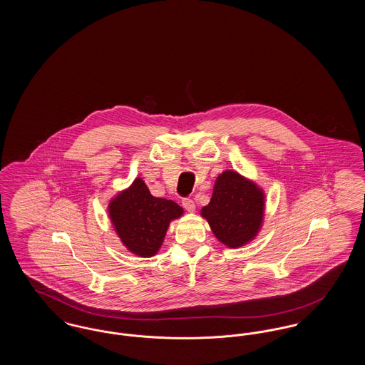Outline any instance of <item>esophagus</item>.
<instances>
[{
    "mask_svg": "<svg viewBox=\"0 0 365 365\" xmlns=\"http://www.w3.org/2000/svg\"><path fill=\"white\" fill-rule=\"evenodd\" d=\"M182 205H183V208L186 209L187 212H194V210H195V204H194V201L190 200V198H185V200L182 201Z\"/></svg>",
    "mask_w": 365,
    "mask_h": 365,
    "instance_id": "obj_1",
    "label": "esophagus"
}]
</instances>
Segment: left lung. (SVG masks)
Here are the masks:
<instances>
[{
  "label": "left lung",
  "instance_id": "8db88e82",
  "mask_svg": "<svg viewBox=\"0 0 365 365\" xmlns=\"http://www.w3.org/2000/svg\"><path fill=\"white\" fill-rule=\"evenodd\" d=\"M265 194L259 185L227 170L215 180L212 198L201 209L215 237L228 247L253 241L262 226Z\"/></svg>",
  "mask_w": 365,
  "mask_h": 365
}]
</instances>
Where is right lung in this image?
<instances>
[{"mask_svg":"<svg viewBox=\"0 0 365 365\" xmlns=\"http://www.w3.org/2000/svg\"><path fill=\"white\" fill-rule=\"evenodd\" d=\"M108 213L127 250L139 257H152L160 250L170 223L183 215V208L171 200L153 197L145 182L135 178L130 187L109 201Z\"/></svg>","mask_w":365,"mask_h":365,"instance_id":"add662e5","label":"right lung"}]
</instances>
